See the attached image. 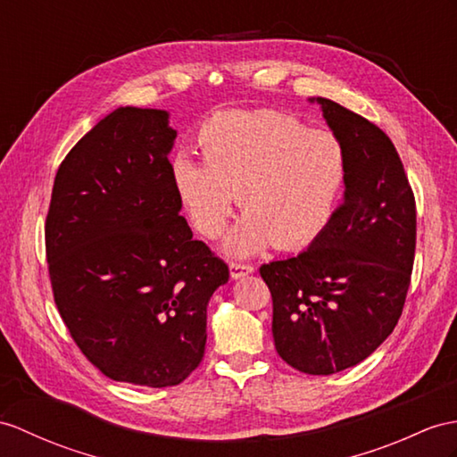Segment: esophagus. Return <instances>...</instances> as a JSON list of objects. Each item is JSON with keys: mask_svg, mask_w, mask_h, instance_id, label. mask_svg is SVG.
<instances>
[{"mask_svg": "<svg viewBox=\"0 0 457 457\" xmlns=\"http://www.w3.org/2000/svg\"><path fill=\"white\" fill-rule=\"evenodd\" d=\"M253 273V265L252 263H242V262H232L230 263V277L232 279H240L244 275Z\"/></svg>", "mask_w": 457, "mask_h": 457, "instance_id": "34e87169", "label": "esophagus"}]
</instances>
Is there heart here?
Returning <instances> with one entry per match:
<instances>
[{
  "instance_id": "heart-1",
  "label": "heart",
  "mask_w": 457,
  "mask_h": 457,
  "mask_svg": "<svg viewBox=\"0 0 457 457\" xmlns=\"http://www.w3.org/2000/svg\"><path fill=\"white\" fill-rule=\"evenodd\" d=\"M199 149L205 162L174 161L176 190L207 238L225 228L238 194L246 213L228 237L232 253H252L270 242L296 248L314 240L347 176L337 136L273 108L211 116L199 129Z\"/></svg>"
}]
</instances>
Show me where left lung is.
<instances>
[{"mask_svg": "<svg viewBox=\"0 0 457 457\" xmlns=\"http://www.w3.org/2000/svg\"><path fill=\"white\" fill-rule=\"evenodd\" d=\"M347 159L345 199L295 258L263 263L279 357L306 374L359 364L402 318L413 271L417 207L392 139L366 118L318 98Z\"/></svg>", "mask_w": 457, "mask_h": 457, "instance_id": "8db88e82", "label": "left lung"}]
</instances>
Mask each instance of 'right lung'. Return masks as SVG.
<instances>
[{
    "instance_id": "obj_1",
    "label": "right lung",
    "mask_w": 457,
    "mask_h": 457,
    "mask_svg": "<svg viewBox=\"0 0 457 457\" xmlns=\"http://www.w3.org/2000/svg\"><path fill=\"white\" fill-rule=\"evenodd\" d=\"M164 110L118 108L54 178L46 260L54 303L110 380L178 386L204 361L207 303L228 265L180 215Z\"/></svg>"
}]
</instances>
